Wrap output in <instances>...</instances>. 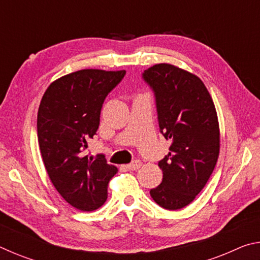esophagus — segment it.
<instances>
[{
  "mask_svg": "<svg viewBox=\"0 0 260 260\" xmlns=\"http://www.w3.org/2000/svg\"><path fill=\"white\" fill-rule=\"evenodd\" d=\"M141 165H142V162H141L140 160H134V161H132L131 164L127 165V169H128L129 171H135V170L140 169Z\"/></svg>",
  "mask_w": 260,
  "mask_h": 260,
  "instance_id": "obj_1",
  "label": "esophagus"
}]
</instances>
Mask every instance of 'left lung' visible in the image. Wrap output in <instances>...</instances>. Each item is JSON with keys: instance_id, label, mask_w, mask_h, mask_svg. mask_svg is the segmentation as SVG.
I'll use <instances>...</instances> for the list:
<instances>
[{"instance_id": "left-lung-1", "label": "left lung", "mask_w": 260, "mask_h": 260, "mask_svg": "<svg viewBox=\"0 0 260 260\" xmlns=\"http://www.w3.org/2000/svg\"><path fill=\"white\" fill-rule=\"evenodd\" d=\"M155 95L159 132L172 141L169 155L158 161L159 186L150 190L156 203L179 210L191 203L217 164L220 138L213 101L199 77L171 64L142 73Z\"/></svg>"}]
</instances>
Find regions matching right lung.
Returning a JSON list of instances; mask_svg holds the SVG:
<instances>
[{"label":"right lung","mask_w":260,"mask_h":260,"mask_svg":"<svg viewBox=\"0 0 260 260\" xmlns=\"http://www.w3.org/2000/svg\"><path fill=\"white\" fill-rule=\"evenodd\" d=\"M126 71L81 70L57 79L47 88L38 111V141L52 184L73 208L94 211L108 199V184L117 167L103 155L88 158L87 141L100 125L107 96Z\"/></svg>","instance_id":"right-lung-1"}]
</instances>
